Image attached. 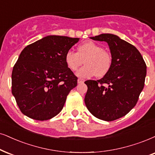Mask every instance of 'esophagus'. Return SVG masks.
<instances>
[{
    "instance_id": "obj_1",
    "label": "esophagus",
    "mask_w": 155,
    "mask_h": 155,
    "mask_svg": "<svg viewBox=\"0 0 155 155\" xmlns=\"http://www.w3.org/2000/svg\"><path fill=\"white\" fill-rule=\"evenodd\" d=\"M84 81V79H81V78H79V79H78V84H81V83H83Z\"/></svg>"
}]
</instances>
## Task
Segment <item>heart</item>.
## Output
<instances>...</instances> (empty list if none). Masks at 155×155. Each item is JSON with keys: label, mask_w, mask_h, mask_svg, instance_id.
<instances>
[{"label": "heart", "mask_w": 155, "mask_h": 155, "mask_svg": "<svg viewBox=\"0 0 155 155\" xmlns=\"http://www.w3.org/2000/svg\"><path fill=\"white\" fill-rule=\"evenodd\" d=\"M85 65L76 73L79 77L87 79L96 75L102 77L108 73L112 65V56L103 46L93 41H86L77 47V53L69 50L66 53L65 63L72 71L82 64Z\"/></svg>", "instance_id": "heart-1"}]
</instances>
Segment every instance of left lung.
<instances>
[{
    "instance_id": "8db88e82",
    "label": "left lung",
    "mask_w": 155,
    "mask_h": 155,
    "mask_svg": "<svg viewBox=\"0 0 155 155\" xmlns=\"http://www.w3.org/2000/svg\"><path fill=\"white\" fill-rule=\"evenodd\" d=\"M91 39L108 44L112 65L102 79L87 80L85 101L88 110L97 118L107 121L127 114L137 103L144 86L147 66L136 47L110 34Z\"/></svg>"
}]
</instances>
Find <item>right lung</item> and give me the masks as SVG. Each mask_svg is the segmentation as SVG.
Instances as JSON below:
<instances>
[{"label": "right lung", "instance_id": "add662e5", "mask_svg": "<svg viewBox=\"0 0 155 155\" xmlns=\"http://www.w3.org/2000/svg\"><path fill=\"white\" fill-rule=\"evenodd\" d=\"M79 40L48 36L21 51L13 68L11 91L23 114L44 121L62 110L78 79L66 66L65 55Z\"/></svg>", "mask_w": 155, "mask_h": 155}]
</instances>
